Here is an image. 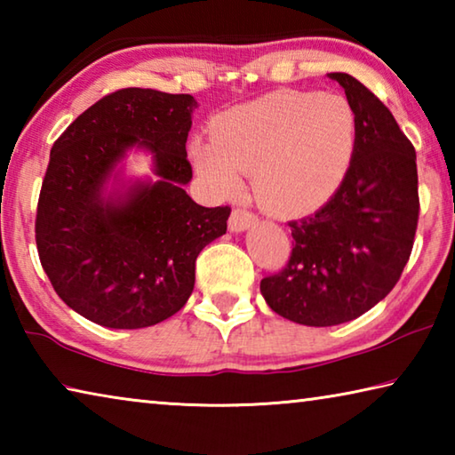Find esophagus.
Wrapping results in <instances>:
<instances>
[{"mask_svg":"<svg viewBox=\"0 0 455 455\" xmlns=\"http://www.w3.org/2000/svg\"><path fill=\"white\" fill-rule=\"evenodd\" d=\"M257 220L259 219L252 212L244 211V209H235L228 219V228L233 230V233H243V230L251 228L252 225H257Z\"/></svg>","mask_w":455,"mask_h":455,"instance_id":"obj_1","label":"esophagus"}]
</instances>
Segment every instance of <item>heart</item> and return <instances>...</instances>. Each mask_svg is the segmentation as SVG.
<instances>
[{
	"mask_svg": "<svg viewBox=\"0 0 455 455\" xmlns=\"http://www.w3.org/2000/svg\"><path fill=\"white\" fill-rule=\"evenodd\" d=\"M355 138V110L343 96L281 90L225 114L212 138L192 142V160L225 195L241 188V174H252L267 211L303 214L343 182Z\"/></svg>",
	"mask_w": 455,
	"mask_h": 455,
	"instance_id": "obj_1",
	"label": "heart"
}]
</instances>
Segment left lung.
Masks as SVG:
<instances>
[{"label":"left lung","mask_w":455,"mask_h":455,"mask_svg":"<svg viewBox=\"0 0 455 455\" xmlns=\"http://www.w3.org/2000/svg\"><path fill=\"white\" fill-rule=\"evenodd\" d=\"M355 110V152L335 195L291 220L292 252L260 281L267 305L309 327L353 321L395 287L418 228L415 148L379 98L349 74H327Z\"/></svg>","instance_id":"obj_1"}]
</instances>
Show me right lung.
I'll list each match as a JSON object with an SVG mask.
<instances>
[{"label":"right lung","mask_w":455,"mask_h":455,"mask_svg":"<svg viewBox=\"0 0 455 455\" xmlns=\"http://www.w3.org/2000/svg\"><path fill=\"white\" fill-rule=\"evenodd\" d=\"M196 106L190 94L124 88L90 106L52 146L37 252L58 297L92 323L142 329L172 317L195 289L198 252L227 233L228 206L206 209L184 190ZM132 148L153 154L156 183L121 179Z\"/></svg>","instance_id":"1"}]
</instances>
